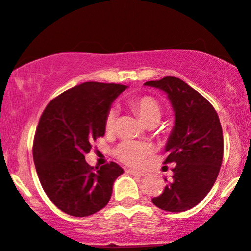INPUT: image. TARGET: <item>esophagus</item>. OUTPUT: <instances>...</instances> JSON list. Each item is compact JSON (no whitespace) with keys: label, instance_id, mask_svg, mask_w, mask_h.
Instances as JSON below:
<instances>
[{"label":"esophagus","instance_id":"1","mask_svg":"<svg viewBox=\"0 0 251 251\" xmlns=\"http://www.w3.org/2000/svg\"><path fill=\"white\" fill-rule=\"evenodd\" d=\"M127 173L132 174V175H138V176H145V175H146V173H145V172L135 171V170H128Z\"/></svg>","mask_w":251,"mask_h":251}]
</instances>
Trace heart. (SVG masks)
Here are the masks:
<instances>
[{
    "label": "heart",
    "mask_w": 251,
    "mask_h": 251,
    "mask_svg": "<svg viewBox=\"0 0 251 251\" xmlns=\"http://www.w3.org/2000/svg\"><path fill=\"white\" fill-rule=\"evenodd\" d=\"M129 106L132 110L140 117V119L149 125L156 124L161 119L162 107L161 104L152 96H140L132 98L129 100ZM117 111L114 108L107 111L105 117V129L107 132H112L116 126ZM114 154L117 159L128 166L139 167L145 164L149 156L152 154V147L149 144L141 141L126 140L120 143L114 150Z\"/></svg>",
    "instance_id": "obj_1"
}]
</instances>
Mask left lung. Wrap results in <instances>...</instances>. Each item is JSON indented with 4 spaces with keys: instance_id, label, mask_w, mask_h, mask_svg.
Masks as SVG:
<instances>
[{
    "instance_id": "obj_1",
    "label": "left lung",
    "mask_w": 251,
    "mask_h": 251,
    "mask_svg": "<svg viewBox=\"0 0 251 251\" xmlns=\"http://www.w3.org/2000/svg\"><path fill=\"white\" fill-rule=\"evenodd\" d=\"M145 85L168 95L175 125L165 152L164 164L173 162V176L152 202L166 212L180 213L203 200L215 183L223 158V134L219 116L201 93L181 80L167 76Z\"/></svg>"
}]
</instances>
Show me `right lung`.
<instances>
[{
    "label": "right lung",
    "mask_w": 251,
    "mask_h": 251,
    "mask_svg": "<svg viewBox=\"0 0 251 251\" xmlns=\"http://www.w3.org/2000/svg\"><path fill=\"white\" fill-rule=\"evenodd\" d=\"M126 87L79 84L53 98L39 118L32 146L38 179L51 202L69 215L84 217L102 209L114 180L123 174L116 162L93 168L85 154L97 138L104 137L107 111Z\"/></svg>",
    "instance_id": "right-lung-1"
}]
</instances>
